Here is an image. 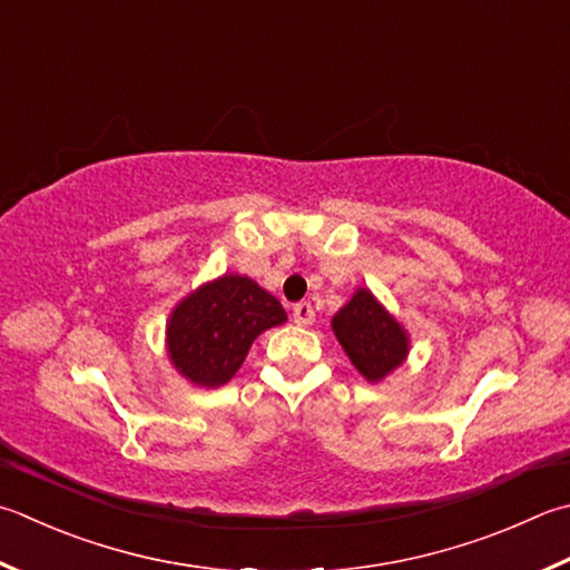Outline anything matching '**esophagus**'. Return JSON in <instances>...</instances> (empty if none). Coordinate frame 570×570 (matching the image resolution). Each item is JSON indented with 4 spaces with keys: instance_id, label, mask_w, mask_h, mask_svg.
I'll return each instance as SVG.
<instances>
[{
    "instance_id": "1",
    "label": "esophagus",
    "mask_w": 570,
    "mask_h": 570,
    "mask_svg": "<svg viewBox=\"0 0 570 570\" xmlns=\"http://www.w3.org/2000/svg\"><path fill=\"white\" fill-rule=\"evenodd\" d=\"M293 320L297 322V325H303V327L313 325V322H315V309H313V305H309V303H297V305L293 307Z\"/></svg>"
}]
</instances>
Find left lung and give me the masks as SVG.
Here are the masks:
<instances>
[{
  "mask_svg": "<svg viewBox=\"0 0 570 570\" xmlns=\"http://www.w3.org/2000/svg\"><path fill=\"white\" fill-rule=\"evenodd\" d=\"M332 332L364 380L377 384L410 354V335L367 287L332 317Z\"/></svg>",
  "mask_w": 570,
  "mask_h": 570,
  "instance_id": "left-lung-1",
  "label": "left lung"
}]
</instances>
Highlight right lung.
<instances>
[{"label":"right lung","mask_w":570,"mask_h":570,"mask_svg":"<svg viewBox=\"0 0 570 570\" xmlns=\"http://www.w3.org/2000/svg\"><path fill=\"white\" fill-rule=\"evenodd\" d=\"M283 305L245 275L228 273L193 289L166 325L170 364L198 386H220L240 370L261 332L283 325Z\"/></svg>","instance_id":"1"}]
</instances>
